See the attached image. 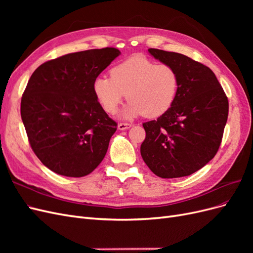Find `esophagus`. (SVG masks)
Returning a JSON list of instances; mask_svg holds the SVG:
<instances>
[{
	"instance_id": "obj_1",
	"label": "esophagus",
	"mask_w": 253,
	"mask_h": 253,
	"mask_svg": "<svg viewBox=\"0 0 253 253\" xmlns=\"http://www.w3.org/2000/svg\"><path fill=\"white\" fill-rule=\"evenodd\" d=\"M132 126L129 124H119L118 125V129H120V131H125V129H127L131 127Z\"/></svg>"
}]
</instances>
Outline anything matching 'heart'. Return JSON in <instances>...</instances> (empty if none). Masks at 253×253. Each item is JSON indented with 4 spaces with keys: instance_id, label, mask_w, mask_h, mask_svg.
<instances>
[{
    "instance_id": "heart-1",
    "label": "heart",
    "mask_w": 253,
    "mask_h": 253,
    "mask_svg": "<svg viewBox=\"0 0 253 253\" xmlns=\"http://www.w3.org/2000/svg\"><path fill=\"white\" fill-rule=\"evenodd\" d=\"M111 77L99 76L93 83L97 101L109 114L117 111L126 97L131 100L120 113L128 119L144 115L163 116L177 96L179 78L171 65L156 64L142 56H133L111 68Z\"/></svg>"
}]
</instances>
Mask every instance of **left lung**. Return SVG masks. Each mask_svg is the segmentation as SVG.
Here are the masks:
<instances>
[{
    "label": "left lung",
    "mask_w": 253,
    "mask_h": 253,
    "mask_svg": "<svg viewBox=\"0 0 253 253\" xmlns=\"http://www.w3.org/2000/svg\"><path fill=\"white\" fill-rule=\"evenodd\" d=\"M148 51L174 68L179 86L172 108L142 125L141 157L162 178L191 175L208 164L219 148L228 118L227 96L208 66L178 52Z\"/></svg>",
    "instance_id": "8db88e82"
}]
</instances>
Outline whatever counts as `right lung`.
Returning <instances> with one entry per match:
<instances>
[{"label":"right lung","instance_id":"add662e5","mask_svg":"<svg viewBox=\"0 0 253 253\" xmlns=\"http://www.w3.org/2000/svg\"><path fill=\"white\" fill-rule=\"evenodd\" d=\"M120 53L113 47L68 53L30 77L21 117L35 154L52 172L82 177L104 158L117 124L97 101L93 83Z\"/></svg>","mask_w":253,"mask_h":253}]
</instances>
